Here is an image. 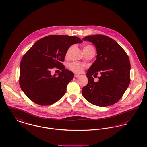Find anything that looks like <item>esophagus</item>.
I'll list each match as a JSON object with an SVG mask.
<instances>
[{"mask_svg":"<svg viewBox=\"0 0 147 147\" xmlns=\"http://www.w3.org/2000/svg\"><path fill=\"white\" fill-rule=\"evenodd\" d=\"M79 76H80L78 75L77 74H74V77H75V78H78Z\"/></svg>","mask_w":147,"mask_h":147,"instance_id":"34e87169","label":"esophagus"}]
</instances>
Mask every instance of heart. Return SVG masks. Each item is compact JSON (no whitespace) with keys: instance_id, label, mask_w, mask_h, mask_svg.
Wrapping results in <instances>:
<instances>
[{"instance_id":"1","label":"heart","mask_w":147,"mask_h":147,"mask_svg":"<svg viewBox=\"0 0 147 147\" xmlns=\"http://www.w3.org/2000/svg\"><path fill=\"white\" fill-rule=\"evenodd\" d=\"M71 48V47H69V49H68V51L67 52V54H66L67 55H68V54L69 53V51H70ZM94 49V48L91 45H86L83 47V51H86L87 49ZM68 68L70 70H71L72 71H73L74 73H81L83 71L84 69L86 68V65L74 61V62H73V63H71L69 64L68 65Z\"/></svg>"}]
</instances>
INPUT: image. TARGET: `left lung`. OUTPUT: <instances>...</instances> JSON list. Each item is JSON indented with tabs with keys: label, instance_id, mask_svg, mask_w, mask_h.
<instances>
[{
	"label": "left lung",
	"instance_id": "obj_1",
	"mask_svg": "<svg viewBox=\"0 0 147 147\" xmlns=\"http://www.w3.org/2000/svg\"><path fill=\"white\" fill-rule=\"evenodd\" d=\"M94 44L96 59L88 69V83L82 90L88 102L97 106L107 107L121 99L130 81L129 57L121 46L112 38L104 35H93L83 38ZM101 76L95 82L91 76Z\"/></svg>",
	"mask_w": 147,
	"mask_h": 147
}]
</instances>
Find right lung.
<instances>
[{"label": "right lung", "mask_w": 147, "mask_h": 147, "mask_svg": "<svg viewBox=\"0 0 147 147\" xmlns=\"http://www.w3.org/2000/svg\"><path fill=\"white\" fill-rule=\"evenodd\" d=\"M78 37L52 35L38 40L23 55L20 64L19 85L28 98L40 105H49L65 94L67 86L74 77L61 63L70 46L82 43ZM62 71L56 77L50 69Z\"/></svg>", "instance_id": "right-lung-1"}]
</instances>
